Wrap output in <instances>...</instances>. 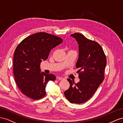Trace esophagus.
<instances>
[{"label": "esophagus", "mask_w": 123, "mask_h": 123, "mask_svg": "<svg viewBox=\"0 0 123 123\" xmlns=\"http://www.w3.org/2000/svg\"><path fill=\"white\" fill-rule=\"evenodd\" d=\"M57 79L58 80H62L64 79V78H63V77H57Z\"/></svg>", "instance_id": "34e87169"}]
</instances>
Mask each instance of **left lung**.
Masks as SVG:
<instances>
[{
    "mask_svg": "<svg viewBox=\"0 0 123 123\" xmlns=\"http://www.w3.org/2000/svg\"><path fill=\"white\" fill-rule=\"evenodd\" d=\"M71 36L76 38L79 45V58L76 66L79 68L77 73L80 81L75 83L68 79L70 86L64 95L70 103L80 104L89 100L104 81L107 59L103 49L96 41L79 33Z\"/></svg>",
    "mask_w": 123,
    "mask_h": 123,
    "instance_id": "8db88e82",
    "label": "left lung"
}]
</instances>
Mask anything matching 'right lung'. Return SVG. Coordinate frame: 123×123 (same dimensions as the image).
<instances>
[{"label":"right lung","mask_w":123,"mask_h":123,"mask_svg":"<svg viewBox=\"0 0 123 123\" xmlns=\"http://www.w3.org/2000/svg\"><path fill=\"white\" fill-rule=\"evenodd\" d=\"M62 42L61 37L41 32L24 38L16 47L13 57L15 81L21 92L30 98H43L47 82L55 80L54 75L40 73V65L52 49Z\"/></svg>","instance_id":"add662e5"}]
</instances>
